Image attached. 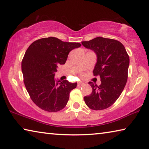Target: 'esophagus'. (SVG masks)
<instances>
[{"label": "esophagus", "mask_w": 149, "mask_h": 149, "mask_svg": "<svg viewBox=\"0 0 149 149\" xmlns=\"http://www.w3.org/2000/svg\"><path fill=\"white\" fill-rule=\"evenodd\" d=\"M86 83H85V81H80L78 83V85H85Z\"/></svg>", "instance_id": "obj_1"}]
</instances>
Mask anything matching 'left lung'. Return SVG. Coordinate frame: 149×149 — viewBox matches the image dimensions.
Segmentation results:
<instances>
[{"label":"left lung","instance_id":"left-lung-1","mask_svg":"<svg viewBox=\"0 0 149 149\" xmlns=\"http://www.w3.org/2000/svg\"><path fill=\"white\" fill-rule=\"evenodd\" d=\"M81 43L97 54L93 74L99 75L101 80L99 86L89 82L93 91L90 95L84 97L85 102L92 110L106 109L116 101L124 89L130 57L124 46L117 40L98 37Z\"/></svg>","mask_w":149,"mask_h":149}]
</instances>
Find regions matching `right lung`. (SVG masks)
Instances as JSON below:
<instances>
[{
	"label": "right lung",
	"instance_id": "obj_1",
	"mask_svg": "<svg viewBox=\"0 0 149 149\" xmlns=\"http://www.w3.org/2000/svg\"><path fill=\"white\" fill-rule=\"evenodd\" d=\"M81 45L50 37L37 40L27 49L22 62L24 84L33 102L42 110L55 112L67 104L77 83L56 79L55 72L58 65L65 64L69 52Z\"/></svg>",
	"mask_w": 149,
	"mask_h": 149
}]
</instances>
